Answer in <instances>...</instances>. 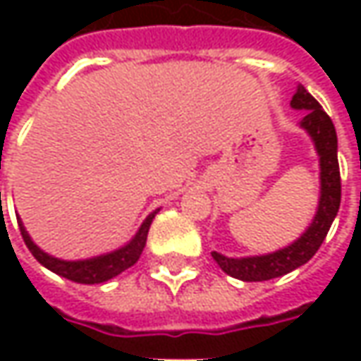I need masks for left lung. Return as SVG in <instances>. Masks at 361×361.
I'll return each instance as SVG.
<instances>
[{
  "instance_id": "left-lung-1",
  "label": "left lung",
  "mask_w": 361,
  "mask_h": 361,
  "mask_svg": "<svg viewBox=\"0 0 361 361\" xmlns=\"http://www.w3.org/2000/svg\"><path fill=\"white\" fill-rule=\"evenodd\" d=\"M291 106L298 110H305V116L301 118V126L310 132L319 154V169H322V197L317 215L298 241L281 251H275L269 255L243 257V259H229L213 251L211 255L216 265L227 275L241 279V281H267L281 277L289 271L298 269L303 263H307L322 243L326 239L327 231L331 227L334 219L340 211L341 201V178L340 164H338V134L331 118L324 112L319 102L313 98L303 86L291 98Z\"/></svg>"
}]
</instances>
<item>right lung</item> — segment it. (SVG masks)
I'll use <instances>...</instances> for the list:
<instances>
[{
    "label": "right lung",
    "instance_id": "obj_1",
    "mask_svg": "<svg viewBox=\"0 0 361 361\" xmlns=\"http://www.w3.org/2000/svg\"><path fill=\"white\" fill-rule=\"evenodd\" d=\"M157 215V211L152 215L146 216V221L142 223L140 231L136 233V237L132 239L126 247H122L114 253H108V255L94 257V259H86V261H62V259H56V257H49L48 253H44L42 249H37L34 245V241L30 239L27 231L23 229V225L20 223V233L23 237V241L27 245V249L32 251V255L44 265L48 267L49 271L62 275L70 281H76V283H104L108 279L120 275L122 271H126L128 267H132L138 257L142 253L146 245V235H148V229H150V223Z\"/></svg>",
    "mask_w": 361,
    "mask_h": 361
}]
</instances>
